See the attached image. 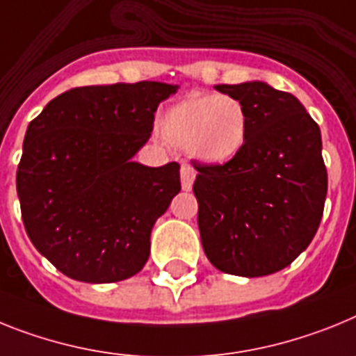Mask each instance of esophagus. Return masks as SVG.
Here are the masks:
<instances>
[{
  "instance_id": "34e87169",
  "label": "esophagus",
  "mask_w": 356,
  "mask_h": 356,
  "mask_svg": "<svg viewBox=\"0 0 356 356\" xmlns=\"http://www.w3.org/2000/svg\"><path fill=\"white\" fill-rule=\"evenodd\" d=\"M193 181H195V170L190 165H182L181 166V184L182 190L190 191L191 186H193Z\"/></svg>"
}]
</instances>
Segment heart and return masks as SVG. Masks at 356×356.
<instances>
[{"mask_svg":"<svg viewBox=\"0 0 356 356\" xmlns=\"http://www.w3.org/2000/svg\"><path fill=\"white\" fill-rule=\"evenodd\" d=\"M163 140L204 163H225L240 154L249 118L242 102L227 95H188L159 120Z\"/></svg>","mask_w":356,"mask_h":356,"instance_id":"b5f03b06","label":"heart"}]
</instances>
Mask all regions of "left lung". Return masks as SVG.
I'll list each match as a JSON object with an SVG mask.
<instances>
[{
  "label": "left lung",
  "instance_id": "8db88e82",
  "mask_svg": "<svg viewBox=\"0 0 356 356\" xmlns=\"http://www.w3.org/2000/svg\"><path fill=\"white\" fill-rule=\"evenodd\" d=\"M215 89L242 102L249 131L224 165L193 163L204 252L225 274L268 276L319 229L327 191L319 125L293 95L264 82Z\"/></svg>",
  "mask_w": 356,
  "mask_h": 356
}]
</instances>
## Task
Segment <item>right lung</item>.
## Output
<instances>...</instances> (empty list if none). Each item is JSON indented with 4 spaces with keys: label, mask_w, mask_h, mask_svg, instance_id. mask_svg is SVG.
I'll list each match as a JSON object with an SVG mask.
<instances>
[{
    "label": "right lung",
    "mask_w": 356,
    "mask_h": 356,
    "mask_svg": "<svg viewBox=\"0 0 356 356\" xmlns=\"http://www.w3.org/2000/svg\"><path fill=\"white\" fill-rule=\"evenodd\" d=\"M175 89L73 88L30 122L15 177L21 216L37 251L71 280L114 283L147 264L150 231L181 191V166L148 168L131 157Z\"/></svg>",
    "instance_id": "right-lung-1"
}]
</instances>
